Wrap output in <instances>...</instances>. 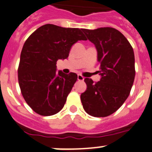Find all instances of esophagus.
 Here are the masks:
<instances>
[{"instance_id": "34e87169", "label": "esophagus", "mask_w": 152, "mask_h": 152, "mask_svg": "<svg viewBox=\"0 0 152 152\" xmlns=\"http://www.w3.org/2000/svg\"><path fill=\"white\" fill-rule=\"evenodd\" d=\"M77 80H81V81H82V80H84V77H83L81 75H77Z\"/></svg>"}]
</instances>
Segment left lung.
I'll return each mask as SVG.
<instances>
[{
	"label": "left lung",
	"mask_w": 152,
	"mask_h": 152,
	"mask_svg": "<svg viewBox=\"0 0 152 152\" xmlns=\"http://www.w3.org/2000/svg\"><path fill=\"white\" fill-rule=\"evenodd\" d=\"M97 50L100 81L85 78L87 90L80 100L87 113L106 117L116 112L128 98L135 75V56L129 42L112 27L83 29Z\"/></svg>",
	"instance_id": "left-lung-1"
}]
</instances>
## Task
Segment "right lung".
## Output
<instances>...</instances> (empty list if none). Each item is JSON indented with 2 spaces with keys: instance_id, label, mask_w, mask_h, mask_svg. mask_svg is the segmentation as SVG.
Returning a JSON list of instances; mask_svg holds the SVG:
<instances>
[{
  "instance_id": "add662e5",
  "label": "right lung",
  "mask_w": 152,
  "mask_h": 152,
  "mask_svg": "<svg viewBox=\"0 0 152 152\" xmlns=\"http://www.w3.org/2000/svg\"><path fill=\"white\" fill-rule=\"evenodd\" d=\"M82 29L45 24L26 40L18 67V81L24 100L34 112L52 116L59 112L77 75L56 72L58 59L68 57L72 45L87 40Z\"/></svg>"
}]
</instances>
